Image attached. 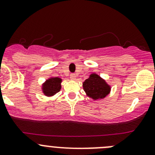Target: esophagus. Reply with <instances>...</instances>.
<instances>
[{
  "label": "esophagus",
  "instance_id": "esophagus-1",
  "mask_svg": "<svg viewBox=\"0 0 155 155\" xmlns=\"http://www.w3.org/2000/svg\"><path fill=\"white\" fill-rule=\"evenodd\" d=\"M70 79H72V80H75V79H76V75L75 74V73H71V74H70Z\"/></svg>",
  "mask_w": 155,
  "mask_h": 155
}]
</instances>
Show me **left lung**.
<instances>
[{"instance_id":"obj_1","label":"left lung","mask_w":155,"mask_h":155,"mask_svg":"<svg viewBox=\"0 0 155 155\" xmlns=\"http://www.w3.org/2000/svg\"><path fill=\"white\" fill-rule=\"evenodd\" d=\"M87 95L94 100L104 98L110 91V87L98 75L93 73L83 82Z\"/></svg>"}]
</instances>
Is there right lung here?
<instances>
[{
  "instance_id": "right-lung-1",
  "label": "right lung",
  "mask_w": 155,
  "mask_h": 155,
  "mask_svg": "<svg viewBox=\"0 0 155 155\" xmlns=\"http://www.w3.org/2000/svg\"><path fill=\"white\" fill-rule=\"evenodd\" d=\"M61 79L58 77L51 78L46 81L43 85V91L46 96H52L60 91Z\"/></svg>"
}]
</instances>
